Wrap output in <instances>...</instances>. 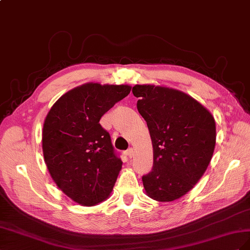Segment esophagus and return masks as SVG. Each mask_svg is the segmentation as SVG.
Instances as JSON below:
<instances>
[{
	"instance_id": "obj_1",
	"label": "esophagus",
	"mask_w": 250,
	"mask_h": 250,
	"mask_svg": "<svg viewBox=\"0 0 250 250\" xmlns=\"http://www.w3.org/2000/svg\"><path fill=\"white\" fill-rule=\"evenodd\" d=\"M125 155L129 157V158H132V157L134 156V152H133V149L132 148H129L127 149V151L125 152Z\"/></svg>"
}]
</instances>
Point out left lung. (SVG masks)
Listing matches in <instances>:
<instances>
[{
  "label": "left lung",
  "instance_id": "obj_1",
  "mask_svg": "<svg viewBox=\"0 0 250 250\" xmlns=\"http://www.w3.org/2000/svg\"><path fill=\"white\" fill-rule=\"evenodd\" d=\"M137 109L153 146V168L142 177L146 195L172 202L194 188L208 168L216 146V121L205 106L184 92L135 84Z\"/></svg>",
  "mask_w": 250,
  "mask_h": 250
}]
</instances>
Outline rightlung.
<instances>
[{
    "mask_svg": "<svg viewBox=\"0 0 250 250\" xmlns=\"http://www.w3.org/2000/svg\"><path fill=\"white\" fill-rule=\"evenodd\" d=\"M131 88L99 83L78 85L54 103L44 120L42 147L49 174L63 194L83 206L105 201L115 185L123 161L99 120Z\"/></svg>",
    "mask_w": 250,
    "mask_h": 250,
    "instance_id": "right-lung-1",
    "label": "right lung"
}]
</instances>
